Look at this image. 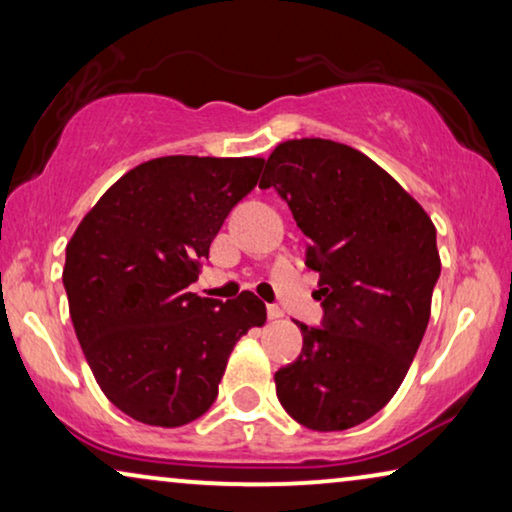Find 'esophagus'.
<instances>
[{"instance_id":"esophagus-1","label":"esophagus","mask_w":512,"mask_h":512,"mask_svg":"<svg viewBox=\"0 0 512 512\" xmlns=\"http://www.w3.org/2000/svg\"><path fill=\"white\" fill-rule=\"evenodd\" d=\"M284 317V312H282V307L279 305H268V319H282Z\"/></svg>"}]
</instances>
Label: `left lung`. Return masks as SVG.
I'll return each mask as SVG.
<instances>
[{
    "label": "left lung",
    "mask_w": 512,
    "mask_h": 512,
    "mask_svg": "<svg viewBox=\"0 0 512 512\" xmlns=\"http://www.w3.org/2000/svg\"><path fill=\"white\" fill-rule=\"evenodd\" d=\"M261 188H275L310 237L321 326L275 373L277 398L312 431L366 422L401 387L431 317L440 277L436 226L394 177L352 146L291 139L270 153Z\"/></svg>",
    "instance_id": "1"
}]
</instances>
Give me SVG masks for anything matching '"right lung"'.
Masks as SVG:
<instances>
[{
    "label": "right lung",
    "instance_id": "1",
    "mask_svg": "<svg viewBox=\"0 0 512 512\" xmlns=\"http://www.w3.org/2000/svg\"><path fill=\"white\" fill-rule=\"evenodd\" d=\"M263 158L165 156L123 174L67 244L76 338L97 384L125 415L184 426L219 394L235 342L265 324L251 291H188L223 221L254 191Z\"/></svg>",
    "mask_w": 512,
    "mask_h": 512
}]
</instances>
